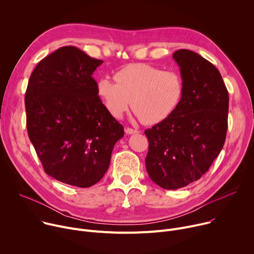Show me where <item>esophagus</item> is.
Listing matches in <instances>:
<instances>
[{"label": "esophagus", "mask_w": 254, "mask_h": 254, "mask_svg": "<svg viewBox=\"0 0 254 254\" xmlns=\"http://www.w3.org/2000/svg\"><path fill=\"white\" fill-rule=\"evenodd\" d=\"M125 131H126V133H127V134H133V133H137V132H138V130L133 129V128H130V127H126Z\"/></svg>", "instance_id": "34e87169"}]
</instances>
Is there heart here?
Returning <instances> with one entry per match:
<instances>
[{"instance_id": "b5f03b06", "label": "heart", "mask_w": 254, "mask_h": 254, "mask_svg": "<svg viewBox=\"0 0 254 254\" xmlns=\"http://www.w3.org/2000/svg\"><path fill=\"white\" fill-rule=\"evenodd\" d=\"M116 82L102 78L97 91L106 110L122 118L131 102L134 117L147 125L167 119L183 95V80L176 71H163L149 64H130L115 75Z\"/></svg>"}]
</instances>
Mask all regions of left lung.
I'll list each match as a JSON object with an SVG mask.
<instances>
[{
    "label": "left lung",
    "mask_w": 254,
    "mask_h": 254,
    "mask_svg": "<svg viewBox=\"0 0 254 254\" xmlns=\"http://www.w3.org/2000/svg\"><path fill=\"white\" fill-rule=\"evenodd\" d=\"M173 58L183 80L182 98L167 119L144 131L149 177L167 190L186 187L209 170L225 142L229 106L227 88L211 62L187 49Z\"/></svg>",
    "instance_id": "obj_1"
}]
</instances>
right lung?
Instances as JSON below:
<instances>
[{"label":"right lung","instance_id":"right-lung-1","mask_svg":"<svg viewBox=\"0 0 254 254\" xmlns=\"http://www.w3.org/2000/svg\"><path fill=\"white\" fill-rule=\"evenodd\" d=\"M102 62L74 46L61 47L36 66L25 95L28 135L44 171L79 188L99 182L125 134L92 77Z\"/></svg>","mask_w":254,"mask_h":254}]
</instances>
